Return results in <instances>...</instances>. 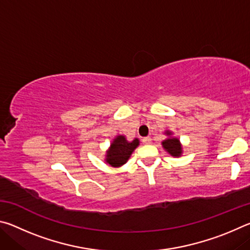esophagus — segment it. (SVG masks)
Listing matches in <instances>:
<instances>
[{
	"mask_svg": "<svg viewBox=\"0 0 250 250\" xmlns=\"http://www.w3.org/2000/svg\"><path fill=\"white\" fill-rule=\"evenodd\" d=\"M142 142L145 143V145H150V143H151V138H150V137L143 138V139H142Z\"/></svg>",
	"mask_w": 250,
	"mask_h": 250,
	"instance_id": "1",
	"label": "esophagus"
}]
</instances>
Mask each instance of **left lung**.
Returning <instances> with one entry per match:
<instances>
[{
    "mask_svg": "<svg viewBox=\"0 0 250 250\" xmlns=\"http://www.w3.org/2000/svg\"><path fill=\"white\" fill-rule=\"evenodd\" d=\"M167 134H171V132H167ZM162 145L164 146L168 153L173 156H180L182 153V147L180 145V140L176 138H170L167 139L162 142Z\"/></svg>",
    "mask_w": 250,
    "mask_h": 250,
    "instance_id": "8db88e82",
    "label": "left lung"
}]
</instances>
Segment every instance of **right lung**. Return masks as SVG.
I'll list each match as a JSON object with an SVG mask.
<instances>
[{"label":"right lung","mask_w":250,"mask_h":250,"mask_svg":"<svg viewBox=\"0 0 250 250\" xmlns=\"http://www.w3.org/2000/svg\"><path fill=\"white\" fill-rule=\"evenodd\" d=\"M139 146V140L134 139L133 141H126L125 137L119 135L117 137L110 146V150L107 153V163L112 167H120L125 164L130 155L134 151L135 147Z\"/></svg>","instance_id":"1"}]
</instances>
